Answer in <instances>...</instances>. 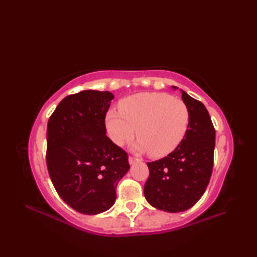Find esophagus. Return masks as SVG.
Instances as JSON below:
<instances>
[{"label": "esophagus", "mask_w": 257, "mask_h": 257, "mask_svg": "<svg viewBox=\"0 0 257 257\" xmlns=\"http://www.w3.org/2000/svg\"><path fill=\"white\" fill-rule=\"evenodd\" d=\"M140 160L138 159V158H135V157H129V163L130 165H135V163L139 162Z\"/></svg>", "instance_id": "obj_1"}]
</instances>
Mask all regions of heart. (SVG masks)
Segmentation results:
<instances>
[{
	"mask_svg": "<svg viewBox=\"0 0 257 257\" xmlns=\"http://www.w3.org/2000/svg\"><path fill=\"white\" fill-rule=\"evenodd\" d=\"M119 111L106 116L109 137L118 146L132 140L137 130L139 140L135 150L149 151L152 157H163L181 144L187 134L190 113L188 106L167 92H140L124 98Z\"/></svg>",
	"mask_w": 257,
	"mask_h": 257,
	"instance_id": "heart-1",
	"label": "heart"
}]
</instances>
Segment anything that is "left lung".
<instances>
[{
  "mask_svg": "<svg viewBox=\"0 0 257 257\" xmlns=\"http://www.w3.org/2000/svg\"><path fill=\"white\" fill-rule=\"evenodd\" d=\"M181 92L190 113L187 134L171 154L147 163L149 178L144 190L150 205L170 213L190 209L203 195L212 174L215 147V130L207 109Z\"/></svg>",
  "mask_w": 257,
  "mask_h": 257,
  "instance_id": "1",
  "label": "left lung"
}]
</instances>
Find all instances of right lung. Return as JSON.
<instances>
[{"label":"right lung","instance_id":"add662e5","mask_svg":"<svg viewBox=\"0 0 257 257\" xmlns=\"http://www.w3.org/2000/svg\"><path fill=\"white\" fill-rule=\"evenodd\" d=\"M113 95L83 90L58 103L47 123L46 163L65 203L87 215L110 209L117 184L130 169L128 155L106 136Z\"/></svg>","mask_w":257,"mask_h":257}]
</instances>
